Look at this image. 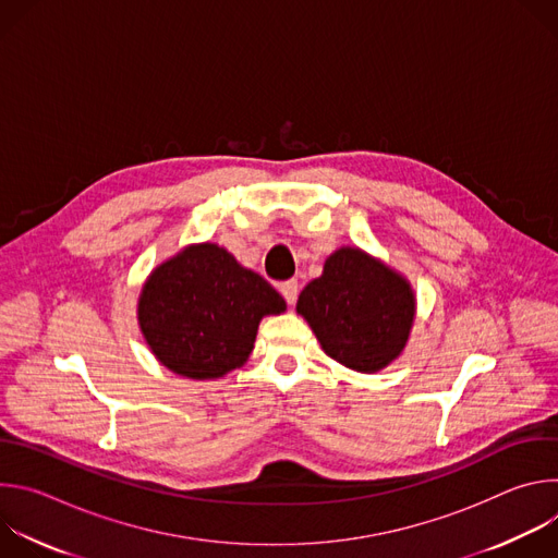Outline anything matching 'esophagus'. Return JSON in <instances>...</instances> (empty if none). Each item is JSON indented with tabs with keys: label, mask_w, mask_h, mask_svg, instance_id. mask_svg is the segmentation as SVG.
Masks as SVG:
<instances>
[{
	"label": "esophagus",
	"mask_w": 558,
	"mask_h": 558,
	"mask_svg": "<svg viewBox=\"0 0 558 558\" xmlns=\"http://www.w3.org/2000/svg\"><path fill=\"white\" fill-rule=\"evenodd\" d=\"M280 293L287 300V304H295L298 300V280H287L280 284Z\"/></svg>",
	"instance_id": "1"
}]
</instances>
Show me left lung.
<instances>
[{"label": "left lung", "mask_w": 558, "mask_h": 558, "mask_svg": "<svg viewBox=\"0 0 558 558\" xmlns=\"http://www.w3.org/2000/svg\"><path fill=\"white\" fill-rule=\"evenodd\" d=\"M323 351L357 373H377L409 344L417 298L400 271L360 247H340L295 304Z\"/></svg>", "instance_id": "left-lung-1"}]
</instances>
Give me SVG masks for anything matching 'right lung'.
<instances>
[{
	"mask_svg": "<svg viewBox=\"0 0 558 558\" xmlns=\"http://www.w3.org/2000/svg\"><path fill=\"white\" fill-rule=\"evenodd\" d=\"M287 311L282 295L216 243H194L151 269L136 302L151 355L187 379L241 368L265 315Z\"/></svg>",
	"mask_w": 558,
	"mask_h": 558,
	"instance_id": "1",
	"label": "right lung"
}]
</instances>
